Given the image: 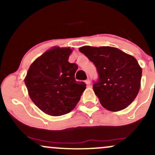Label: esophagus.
<instances>
[{
  "mask_svg": "<svg viewBox=\"0 0 155 155\" xmlns=\"http://www.w3.org/2000/svg\"><path fill=\"white\" fill-rule=\"evenodd\" d=\"M85 83L87 84V86H90V79H87L86 80H85Z\"/></svg>",
  "mask_w": 155,
  "mask_h": 155,
  "instance_id": "34e87169",
  "label": "esophagus"
}]
</instances>
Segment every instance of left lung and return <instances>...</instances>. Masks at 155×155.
Wrapping results in <instances>:
<instances>
[{
  "label": "left lung",
  "mask_w": 155,
  "mask_h": 155,
  "mask_svg": "<svg viewBox=\"0 0 155 155\" xmlns=\"http://www.w3.org/2000/svg\"><path fill=\"white\" fill-rule=\"evenodd\" d=\"M79 51L95 65L98 79L93 90L101 104L111 111L124 109L140 87L142 69L134 57L115 47L85 46Z\"/></svg>",
  "instance_id": "1"
}]
</instances>
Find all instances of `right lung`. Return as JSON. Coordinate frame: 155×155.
Returning a JSON list of instances; mask_svg holds the SVG:
<instances>
[{
    "instance_id": "obj_1",
    "label": "right lung",
    "mask_w": 155,
    "mask_h": 155,
    "mask_svg": "<svg viewBox=\"0 0 155 155\" xmlns=\"http://www.w3.org/2000/svg\"><path fill=\"white\" fill-rule=\"evenodd\" d=\"M70 48L54 47L31 64L25 83L32 101L51 116H61L75 108L86 89L75 79L78 66L70 63Z\"/></svg>"
}]
</instances>
